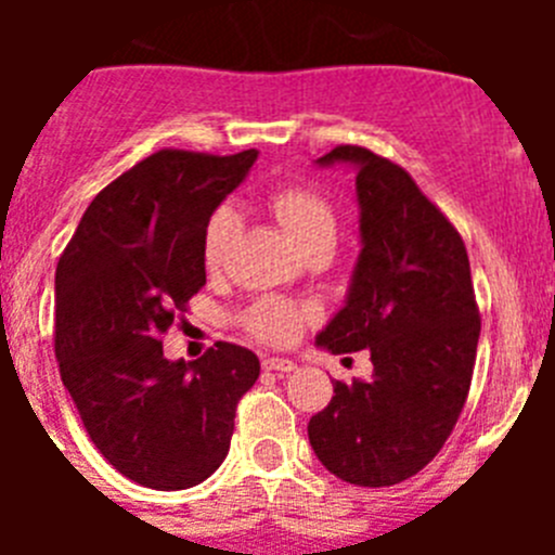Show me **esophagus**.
<instances>
[{"mask_svg": "<svg viewBox=\"0 0 555 555\" xmlns=\"http://www.w3.org/2000/svg\"><path fill=\"white\" fill-rule=\"evenodd\" d=\"M263 370H272V372H294L297 364H294L292 358H263Z\"/></svg>", "mask_w": 555, "mask_h": 555, "instance_id": "esophagus-1", "label": "esophagus"}]
</instances>
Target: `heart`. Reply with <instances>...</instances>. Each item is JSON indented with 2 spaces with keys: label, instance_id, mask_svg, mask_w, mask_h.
<instances>
[{
  "label": "heart",
  "instance_id": "heart-1",
  "mask_svg": "<svg viewBox=\"0 0 555 555\" xmlns=\"http://www.w3.org/2000/svg\"><path fill=\"white\" fill-rule=\"evenodd\" d=\"M269 210L274 219L281 222L286 235L297 244L300 253L311 249L313 244H331L336 238V210L331 199L322 197L317 189L308 185H286L278 189L269 197ZM238 219L230 208H219L208 219L203 233V263L208 269H219L224 263L233 244ZM306 308L294 306V302L281 300V297H263L253 302L244 311V327L255 338H261L267 345H288L297 338L306 322Z\"/></svg>",
  "mask_w": 555,
  "mask_h": 555
}]
</instances>
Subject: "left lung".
I'll return each instance as SVG.
<instances>
[{
	"label": "left lung",
	"instance_id": "left-lung-1",
	"mask_svg": "<svg viewBox=\"0 0 555 555\" xmlns=\"http://www.w3.org/2000/svg\"><path fill=\"white\" fill-rule=\"evenodd\" d=\"M320 166H356L361 255L345 308L317 336L336 352L370 350V380L333 384L308 439L336 478L395 487L442 450L467 403L480 313L467 247L403 166L341 144Z\"/></svg>",
	"mask_w": 555,
	"mask_h": 555
}]
</instances>
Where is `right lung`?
<instances>
[{
  "label": "right lung",
  "instance_id": "right-lung-1",
  "mask_svg": "<svg viewBox=\"0 0 555 555\" xmlns=\"http://www.w3.org/2000/svg\"><path fill=\"white\" fill-rule=\"evenodd\" d=\"M255 158L155 152L96 194L57 261L63 386L96 450L141 487L171 492L217 473L235 405L261 375L247 347L217 341L185 364L160 341L205 286V224Z\"/></svg>",
  "mask_w": 555,
  "mask_h": 555
}]
</instances>
